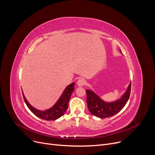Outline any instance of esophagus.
<instances>
[{
	"mask_svg": "<svg viewBox=\"0 0 155 155\" xmlns=\"http://www.w3.org/2000/svg\"><path fill=\"white\" fill-rule=\"evenodd\" d=\"M77 84L79 86H83L86 84V81L84 79H79Z\"/></svg>",
	"mask_w": 155,
	"mask_h": 155,
	"instance_id": "1",
	"label": "esophagus"
}]
</instances>
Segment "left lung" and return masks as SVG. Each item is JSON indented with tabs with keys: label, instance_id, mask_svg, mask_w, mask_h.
<instances>
[{
	"label": "left lung",
	"instance_id": "obj_1",
	"mask_svg": "<svg viewBox=\"0 0 155 155\" xmlns=\"http://www.w3.org/2000/svg\"><path fill=\"white\" fill-rule=\"evenodd\" d=\"M130 88L131 83L129 84L126 92L121 98L112 103L103 101L93 91L86 90L88 110L92 115L101 119L112 117L117 114L127 104L130 97Z\"/></svg>",
	"mask_w": 155,
	"mask_h": 155
}]
</instances>
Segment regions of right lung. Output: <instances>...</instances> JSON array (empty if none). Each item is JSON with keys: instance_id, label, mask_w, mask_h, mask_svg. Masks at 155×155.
<instances>
[{"instance_id": "add662e5", "label": "right lung", "mask_w": 155, "mask_h": 155, "mask_svg": "<svg viewBox=\"0 0 155 155\" xmlns=\"http://www.w3.org/2000/svg\"><path fill=\"white\" fill-rule=\"evenodd\" d=\"M74 83H72L66 87L61 97L56 102V104L52 107L45 110V111H41V110H38L33 107L26 100L24 94H23V98L28 108L36 116L43 120H55L62 117L67 110L68 108L69 100L71 98L72 93L74 90Z\"/></svg>"}]
</instances>
